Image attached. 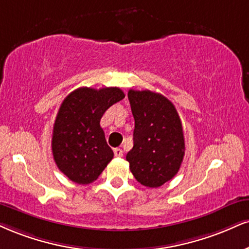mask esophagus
<instances>
[{"mask_svg": "<svg viewBox=\"0 0 249 249\" xmlns=\"http://www.w3.org/2000/svg\"><path fill=\"white\" fill-rule=\"evenodd\" d=\"M113 153H115V157H117V158H122L123 157L122 148H115V149H113Z\"/></svg>", "mask_w": 249, "mask_h": 249, "instance_id": "obj_1", "label": "esophagus"}]
</instances>
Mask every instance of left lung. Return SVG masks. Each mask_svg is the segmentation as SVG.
<instances>
[{"label":"left lung","instance_id":"8db88e82","mask_svg":"<svg viewBox=\"0 0 249 249\" xmlns=\"http://www.w3.org/2000/svg\"><path fill=\"white\" fill-rule=\"evenodd\" d=\"M134 117L133 147L126 154L139 183L158 188L178 172L184 157L183 128L174 104L151 90L128 91Z\"/></svg>","mask_w":249,"mask_h":249}]
</instances>
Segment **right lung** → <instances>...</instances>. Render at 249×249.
<instances>
[{"label": "right lung", "mask_w": 249, "mask_h": 249, "mask_svg": "<svg viewBox=\"0 0 249 249\" xmlns=\"http://www.w3.org/2000/svg\"><path fill=\"white\" fill-rule=\"evenodd\" d=\"M125 94L117 87L82 88L71 91L60 106L52 136V153L71 181L89 184L96 181L112 160L100 122L112 104Z\"/></svg>", "instance_id": "right-lung-1"}]
</instances>
